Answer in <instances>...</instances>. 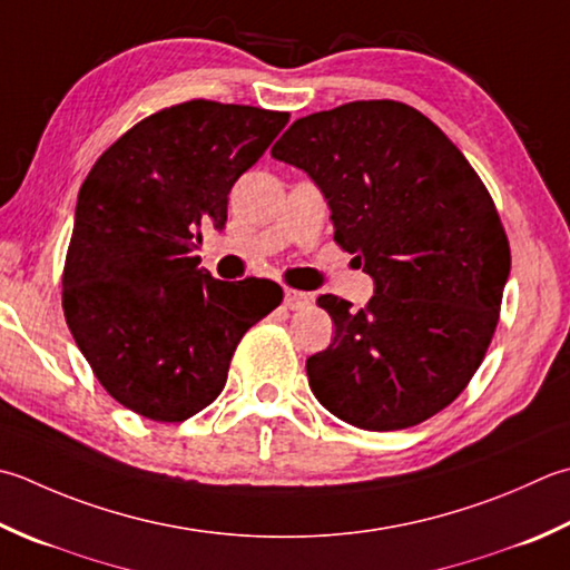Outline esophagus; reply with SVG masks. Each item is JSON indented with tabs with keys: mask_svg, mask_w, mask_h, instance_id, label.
Instances as JSON below:
<instances>
[{
	"mask_svg": "<svg viewBox=\"0 0 570 570\" xmlns=\"http://www.w3.org/2000/svg\"><path fill=\"white\" fill-rule=\"evenodd\" d=\"M311 304V294L304 292H296V288H286L284 292V306L288 311H301Z\"/></svg>",
	"mask_w": 570,
	"mask_h": 570,
	"instance_id": "34e87169",
	"label": "esophagus"
}]
</instances>
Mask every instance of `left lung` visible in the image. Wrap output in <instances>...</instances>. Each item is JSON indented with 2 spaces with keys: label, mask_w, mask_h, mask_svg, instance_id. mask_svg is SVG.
<instances>
[{
  "label": "left lung",
  "mask_w": 570,
  "mask_h": 570,
  "mask_svg": "<svg viewBox=\"0 0 570 570\" xmlns=\"http://www.w3.org/2000/svg\"><path fill=\"white\" fill-rule=\"evenodd\" d=\"M272 155L321 187L333 239L375 282L358 311L318 296L336 323L333 343L306 361L318 403L375 432L438 415L482 365L511 269L482 177L400 100H353L298 118Z\"/></svg>",
  "instance_id": "8db88e82"
}]
</instances>
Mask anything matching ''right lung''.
<instances>
[{"instance_id": "obj_1", "label": "right lung", "mask_w": 570, "mask_h": 570, "mask_svg": "<svg viewBox=\"0 0 570 570\" xmlns=\"http://www.w3.org/2000/svg\"><path fill=\"white\" fill-rule=\"evenodd\" d=\"M288 122L284 110L185 100L142 118L81 185L61 274L71 336L106 393L183 422L222 393L244 333L282 304L269 278L199 269L203 229Z\"/></svg>"}]
</instances>
